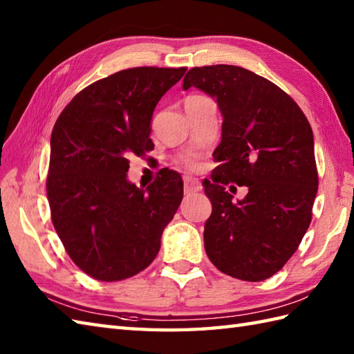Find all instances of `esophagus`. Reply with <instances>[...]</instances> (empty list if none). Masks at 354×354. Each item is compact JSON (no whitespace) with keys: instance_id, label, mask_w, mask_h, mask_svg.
<instances>
[{"instance_id":"34e87169","label":"esophagus","mask_w":354,"mask_h":354,"mask_svg":"<svg viewBox=\"0 0 354 354\" xmlns=\"http://www.w3.org/2000/svg\"><path fill=\"white\" fill-rule=\"evenodd\" d=\"M202 190V184L194 178H185L184 179V192L185 194H192Z\"/></svg>"}]
</instances>
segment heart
Wrapping results in <instances>:
<instances>
[{
    "instance_id": "b5f03b06",
    "label": "heart",
    "mask_w": 354,
    "mask_h": 354,
    "mask_svg": "<svg viewBox=\"0 0 354 354\" xmlns=\"http://www.w3.org/2000/svg\"><path fill=\"white\" fill-rule=\"evenodd\" d=\"M202 99H205V95L192 94V95H189V97H187V99H185V104L199 102V100H202ZM176 162H178L179 165H183L184 169H189V170H194V169H196V165H198L196 158L192 156V155H183V156H179L178 160H176Z\"/></svg>"
}]
</instances>
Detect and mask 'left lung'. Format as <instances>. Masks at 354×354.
<instances>
[{
	"label": "left lung",
	"instance_id": "1",
	"mask_svg": "<svg viewBox=\"0 0 354 354\" xmlns=\"http://www.w3.org/2000/svg\"><path fill=\"white\" fill-rule=\"evenodd\" d=\"M196 86L222 111V141L214 150L213 204L204 245L213 265L243 281H261L280 270L312 221L318 192L313 132L289 94L272 82L234 65L194 66L184 89ZM246 185L234 203L223 185Z\"/></svg>",
	"mask_w": 354,
	"mask_h": 354
}]
</instances>
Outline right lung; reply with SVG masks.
<instances>
[{"label":"right lung","instance_id":"obj_1","mask_svg":"<svg viewBox=\"0 0 354 354\" xmlns=\"http://www.w3.org/2000/svg\"><path fill=\"white\" fill-rule=\"evenodd\" d=\"M185 71L137 66L111 74L74 95L53 127L51 222L70 259L95 280L120 281L146 269L181 204L176 171L160 170L146 190L126 173L131 155L153 149V109Z\"/></svg>","mask_w":354,"mask_h":354}]
</instances>
